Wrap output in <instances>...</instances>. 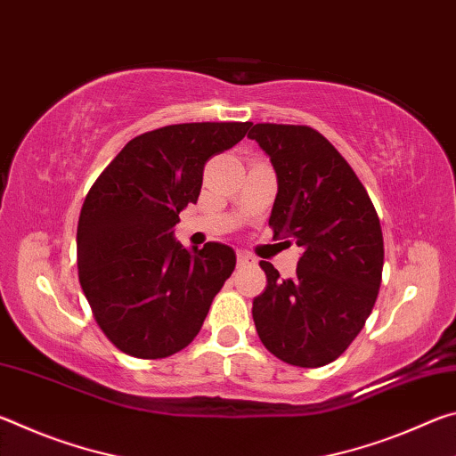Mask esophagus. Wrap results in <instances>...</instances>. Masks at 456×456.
I'll return each mask as SVG.
<instances>
[{
    "label": "esophagus",
    "instance_id": "obj_1",
    "mask_svg": "<svg viewBox=\"0 0 456 456\" xmlns=\"http://www.w3.org/2000/svg\"><path fill=\"white\" fill-rule=\"evenodd\" d=\"M237 264L245 267V265H256L257 261H256V257L249 256V253H243V251H239V253H237Z\"/></svg>",
    "mask_w": 456,
    "mask_h": 456
}]
</instances>
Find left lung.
<instances>
[{"mask_svg":"<svg viewBox=\"0 0 456 456\" xmlns=\"http://www.w3.org/2000/svg\"><path fill=\"white\" fill-rule=\"evenodd\" d=\"M277 173L273 235L304 249L289 280L267 261L253 299L259 339L275 358L318 368L342 356L364 328L382 281L384 239L364 184L334 144L304 125H253Z\"/></svg>","mask_w":456,"mask_h":456,"instance_id":"obj_1","label":"left lung"}]
</instances>
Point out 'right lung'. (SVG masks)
<instances>
[{"instance_id": "add662e5", "label": "right lung", "mask_w": 456, "mask_h": 456, "mask_svg": "<svg viewBox=\"0 0 456 456\" xmlns=\"http://www.w3.org/2000/svg\"><path fill=\"white\" fill-rule=\"evenodd\" d=\"M251 122H187L130 141L84 199L76 247L84 296L100 330L128 356L168 358L195 339L235 251H187L173 227L197 203L203 168Z\"/></svg>"}]
</instances>
